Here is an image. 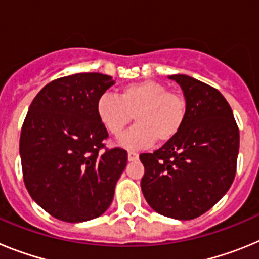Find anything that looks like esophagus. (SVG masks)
Listing matches in <instances>:
<instances>
[{
  "instance_id": "34e87169",
  "label": "esophagus",
  "mask_w": 259,
  "mask_h": 259,
  "mask_svg": "<svg viewBox=\"0 0 259 259\" xmlns=\"http://www.w3.org/2000/svg\"><path fill=\"white\" fill-rule=\"evenodd\" d=\"M139 159V154L135 152H128V161L130 162H135Z\"/></svg>"
}]
</instances>
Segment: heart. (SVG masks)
<instances>
[{
  "label": "heart",
  "instance_id": "heart-1",
  "mask_svg": "<svg viewBox=\"0 0 259 259\" xmlns=\"http://www.w3.org/2000/svg\"><path fill=\"white\" fill-rule=\"evenodd\" d=\"M98 119L113 136L119 137L135 125L122 140L124 148L140 149L154 143L164 144L179 134L187 118L184 96L154 80H143L123 87L119 97L102 95L96 104Z\"/></svg>",
  "mask_w": 259,
  "mask_h": 259
}]
</instances>
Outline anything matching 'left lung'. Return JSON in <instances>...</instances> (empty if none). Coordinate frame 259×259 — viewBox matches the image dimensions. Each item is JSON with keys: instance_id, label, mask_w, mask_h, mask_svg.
Masks as SVG:
<instances>
[{"instance_id": "8db88e82", "label": "left lung", "mask_w": 259, "mask_h": 259, "mask_svg": "<svg viewBox=\"0 0 259 259\" xmlns=\"http://www.w3.org/2000/svg\"><path fill=\"white\" fill-rule=\"evenodd\" d=\"M175 80L187 101L179 134L154 153H143L141 191L158 214L194 219L227 193L236 174L240 134L227 100L218 89L188 75Z\"/></svg>"}]
</instances>
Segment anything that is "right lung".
Returning <instances> with one entry per match:
<instances>
[{
    "label": "right lung",
    "mask_w": 259,
    "mask_h": 259,
    "mask_svg": "<svg viewBox=\"0 0 259 259\" xmlns=\"http://www.w3.org/2000/svg\"><path fill=\"white\" fill-rule=\"evenodd\" d=\"M115 81L84 72L53 80L37 93L22 127L19 153L32 200L68 223L98 218L113 202L127 152L106 149L97 100Z\"/></svg>",
    "instance_id": "1"
}]
</instances>
